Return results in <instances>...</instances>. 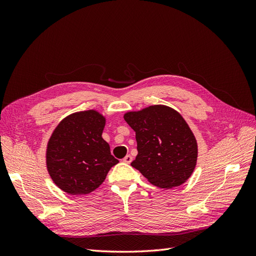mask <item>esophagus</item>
I'll use <instances>...</instances> for the list:
<instances>
[{"label":"esophagus","instance_id":"1","mask_svg":"<svg viewBox=\"0 0 256 256\" xmlns=\"http://www.w3.org/2000/svg\"><path fill=\"white\" fill-rule=\"evenodd\" d=\"M122 161L125 162V164H130V162L132 161V157H131L130 154H127V156L122 159Z\"/></svg>","mask_w":256,"mask_h":256}]
</instances>
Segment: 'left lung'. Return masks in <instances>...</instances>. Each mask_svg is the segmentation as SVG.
<instances>
[{"instance_id":"obj_1","label":"left lung","mask_w":256,"mask_h":256,"mask_svg":"<svg viewBox=\"0 0 256 256\" xmlns=\"http://www.w3.org/2000/svg\"><path fill=\"white\" fill-rule=\"evenodd\" d=\"M124 118L136 131L138 154L131 166L159 188L178 187L188 180L196 166L198 144L180 113L157 104Z\"/></svg>"}]
</instances>
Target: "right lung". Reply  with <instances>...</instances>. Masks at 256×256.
I'll use <instances>...</instances> for the list:
<instances>
[{
	"mask_svg": "<svg viewBox=\"0 0 256 256\" xmlns=\"http://www.w3.org/2000/svg\"><path fill=\"white\" fill-rule=\"evenodd\" d=\"M106 120L94 110L76 112L62 120L47 146L48 172L60 189L72 196L96 190L118 164L102 136Z\"/></svg>",
	"mask_w": 256,
	"mask_h": 256,
	"instance_id": "obj_1",
	"label": "right lung"
}]
</instances>
